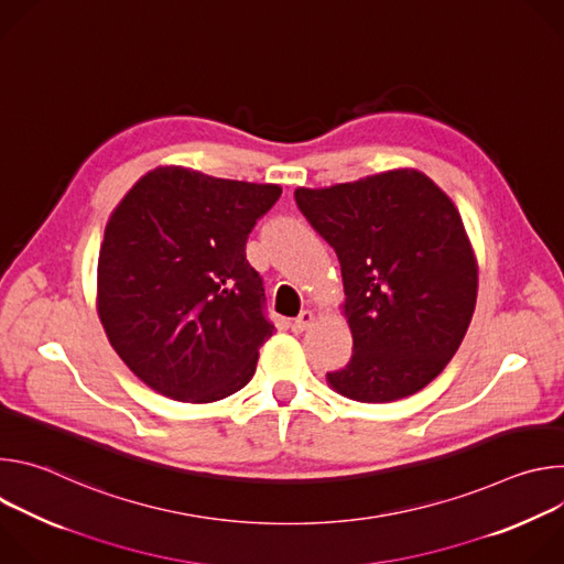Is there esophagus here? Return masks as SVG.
<instances>
[{
  "label": "esophagus",
  "instance_id": "1",
  "mask_svg": "<svg viewBox=\"0 0 564 564\" xmlns=\"http://www.w3.org/2000/svg\"><path fill=\"white\" fill-rule=\"evenodd\" d=\"M312 324H314V312H312V310H303V312L292 321L290 328H292V333H303V330H307Z\"/></svg>",
  "mask_w": 564,
  "mask_h": 564
}]
</instances>
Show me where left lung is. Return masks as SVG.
Returning <instances> with one entry per match:
<instances>
[{"label": "left lung", "instance_id": "8db88e82", "mask_svg": "<svg viewBox=\"0 0 564 564\" xmlns=\"http://www.w3.org/2000/svg\"><path fill=\"white\" fill-rule=\"evenodd\" d=\"M294 200L335 248L352 333L339 394L386 404L429 386L457 352L475 310L477 261L453 200L417 170H390Z\"/></svg>", "mask_w": 564, "mask_h": 564}]
</instances>
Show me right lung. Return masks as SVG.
Instances as JSON below:
<instances>
[{"mask_svg":"<svg viewBox=\"0 0 564 564\" xmlns=\"http://www.w3.org/2000/svg\"><path fill=\"white\" fill-rule=\"evenodd\" d=\"M279 185L167 165L111 212L98 259V314L109 344L151 390L209 404L248 386L274 326L248 234Z\"/></svg>","mask_w":564,"mask_h":564,"instance_id":"right-lung-1","label":"right lung"}]
</instances>
